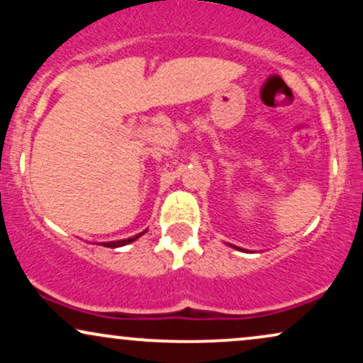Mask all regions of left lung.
Wrapping results in <instances>:
<instances>
[{
	"label": "left lung",
	"instance_id": "8db88e82",
	"mask_svg": "<svg viewBox=\"0 0 363 363\" xmlns=\"http://www.w3.org/2000/svg\"><path fill=\"white\" fill-rule=\"evenodd\" d=\"M230 245V247H234V249H237V251H244V249H240V247H237V245H232V244H228Z\"/></svg>",
	"mask_w": 363,
	"mask_h": 363
}]
</instances>
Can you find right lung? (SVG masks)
<instances>
[{
  "instance_id": "obj_1",
  "label": "right lung",
  "mask_w": 363,
  "mask_h": 363,
  "mask_svg": "<svg viewBox=\"0 0 363 363\" xmlns=\"http://www.w3.org/2000/svg\"><path fill=\"white\" fill-rule=\"evenodd\" d=\"M147 232V230H145ZM145 232H141V234H138V235H133V237H129V239H123V240H112V242H102L101 245H104V247H112V249H116V247H123V245H126V244H131V242H135L136 239H140L141 235L145 234Z\"/></svg>"
}]
</instances>
